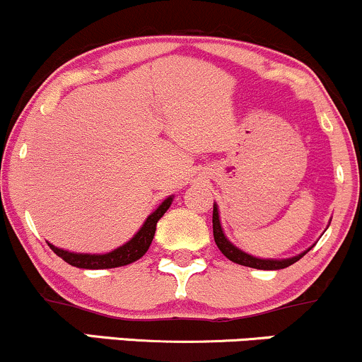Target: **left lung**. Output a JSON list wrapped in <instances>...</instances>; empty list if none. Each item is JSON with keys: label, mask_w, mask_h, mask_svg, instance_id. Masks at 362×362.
Wrapping results in <instances>:
<instances>
[{"label": "left lung", "mask_w": 362, "mask_h": 362, "mask_svg": "<svg viewBox=\"0 0 362 362\" xmlns=\"http://www.w3.org/2000/svg\"><path fill=\"white\" fill-rule=\"evenodd\" d=\"M212 224H214V239L215 245L218 246V250L222 251L226 258H229L230 262L238 263V265H245V267H251V269H259V270H280V269H287L291 267L292 263H296L298 259H301L306 251L294 258H287V259H262V258H255L251 255L245 253V251L238 250L234 245H230L227 241V238L222 233L221 227V221H218V210L217 206L214 205V217H212Z\"/></svg>", "instance_id": "left-lung-1"}]
</instances>
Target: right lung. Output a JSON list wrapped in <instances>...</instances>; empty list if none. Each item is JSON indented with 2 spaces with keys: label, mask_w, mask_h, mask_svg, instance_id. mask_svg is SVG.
I'll return each instance as SVG.
<instances>
[{
  "label": "right lung",
  "mask_w": 362,
  "mask_h": 362,
  "mask_svg": "<svg viewBox=\"0 0 362 362\" xmlns=\"http://www.w3.org/2000/svg\"><path fill=\"white\" fill-rule=\"evenodd\" d=\"M173 202V197H169L168 200L162 202V205L156 210L153 214L148 215V218L145 221V224L141 226V229L135 234V238L129 239L127 245L119 246L117 250L111 251V253L105 255H82V253H70V251L59 250V247L49 245V247L54 251L58 257H61L66 263H70L71 267H78V269H90V270H99V269H116V267L128 265V263L136 262L138 258L144 257L147 253L150 243H152L153 234H156V227L159 218L168 212Z\"/></svg>",
  "instance_id": "1"
}]
</instances>
